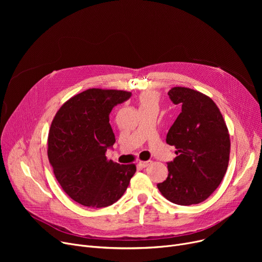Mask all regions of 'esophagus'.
<instances>
[{
  "label": "esophagus",
  "mask_w": 262,
  "mask_h": 262,
  "mask_svg": "<svg viewBox=\"0 0 262 262\" xmlns=\"http://www.w3.org/2000/svg\"><path fill=\"white\" fill-rule=\"evenodd\" d=\"M150 162H152L150 160H147V161H139L138 166H139L140 168H146L147 166H149Z\"/></svg>",
  "instance_id": "esophagus-1"
}]
</instances>
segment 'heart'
<instances>
[{
  "label": "heart",
  "instance_id": "1",
  "mask_svg": "<svg viewBox=\"0 0 262 262\" xmlns=\"http://www.w3.org/2000/svg\"><path fill=\"white\" fill-rule=\"evenodd\" d=\"M139 102L141 106H146V105H157L158 103V96L157 94L153 92H145L142 93L139 98Z\"/></svg>",
  "mask_w": 262,
  "mask_h": 262
}]
</instances>
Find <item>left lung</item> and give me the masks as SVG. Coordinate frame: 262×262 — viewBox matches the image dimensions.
<instances>
[{
    "label": "left lung",
    "instance_id": "1",
    "mask_svg": "<svg viewBox=\"0 0 262 262\" xmlns=\"http://www.w3.org/2000/svg\"><path fill=\"white\" fill-rule=\"evenodd\" d=\"M168 94L173 104L182 105V113L166 140L175 146L177 156L167 162L168 177L157 187L174 204H199L213 193L226 173L228 130L219 108L207 95L185 87H174Z\"/></svg>",
    "mask_w": 262,
    "mask_h": 262
}]
</instances>
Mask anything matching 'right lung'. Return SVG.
<instances>
[{
	"label": "right lung",
	"mask_w": 262,
	"mask_h": 262,
	"mask_svg": "<svg viewBox=\"0 0 262 262\" xmlns=\"http://www.w3.org/2000/svg\"><path fill=\"white\" fill-rule=\"evenodd\" d=\"M130 92L88 89L66 102L49 133L48 156L57 182L75 202L90 208L116 203L126 191L135 164L107 160L116 142L109 114Z\"/></svg>",
	"instance_id": "1"
}]
</instances>
